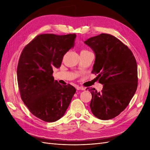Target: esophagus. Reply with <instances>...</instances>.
<instances>
[{
    "instance_id": "34e87169",
    "label": "esophagus",
    "mask_w": 150,
    "mask_h": 150,
    "mask_svg": "<svg viewBox=\"0 0 150 150\" xmlns=\"http://www.w3.org/2000/svg\"><path fill=\"white\" fill-rule=\"evenodd\" d=\"M76 89H77V90H85L86 89L83 87H81V86H77V88H76Z\"/></svg>"
}]
</instances>
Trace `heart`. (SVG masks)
Returning a JSON list of instances; mask_svg holds the SVG:
<instances>
[{
    "mask_svg": "<svg viewBox=\"0 0 150 150\" xmlns=\"http://www.w3.org/2000/svg\"><path fill=\"white\" fill-rule=\"evenodd\" d=\"M84 51H86V50H82V52H84Z\"/></svg>",
    "mask_w": 150,
    "mask_h": 150,
    "instance_id": "heart-1",
    "label": "heart"
}]
</instances>
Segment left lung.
<instances>
[{
    "label": "left lung",
    "mask_w": 150,
    "mask_h": 150,
    "mask_svg": "<svg viewBox=\"0 0 150 150\" xmlns=\"http://www.w3.org/2000/svg\"><path fill=\"white\" fill-rule=\"evenodd\" d=\"M84 44L93 51L92 73L97 75L98 82L103 85L100 92L89 89L92 95L91 112L101 120L113 119L128 106L137 88L135 57L120 40L109 34L91 37Z\"/></svg>",
    "instance_id": "left-lung-1"
}]
</instances>
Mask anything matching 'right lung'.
Returning a JSON list of instances; mask_svg holds the SVG:
<instances>
[{
  "instance_id": "1",
  "label": "right lung",
  "mask_w": 150,
  "mask_h": 150,
  "mask_svg": "<svg viewBox=\"0 0 150 150\" xmlns=\"http://www.w3.org/2000/svg\"><path fill=\"white\" fill-rule=\"evenodd\" d=\"M76 34L39 35L25 46L18 60L17 81L22 101L33 115L55 122L65 114L76 90L52 76L63 57L75 46Z\"/></svg>"
}]
</instances>
